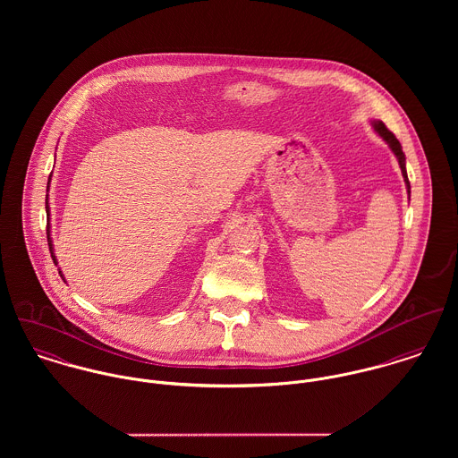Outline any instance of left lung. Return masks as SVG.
I'll list each match as a JSON object with an SVG mask.
<instances>
[{
    "instance_id": "obj_1",
    "label": "left lung",
    "mask_w": 458,
    "mask_h": 458,
    "mask_svg": "<svg viewBox=\"0 0 458 458\" xmlns=\"http://www.w3.org/2000/svg\"><path fill=\"white\" fill-rule=\"evenodd\" d=\"M372 125H374V131H377V133L388 142V146L392 148V151L394 153L396 160H398V165H400V169H402V176H403L407 192L411 194V185H409V178H407V171H405V155H403V151H402V146H400L398 139L393 135L392 131L386 129V125H385L383 122H372Z\"/></svg>"
}]
</instances>
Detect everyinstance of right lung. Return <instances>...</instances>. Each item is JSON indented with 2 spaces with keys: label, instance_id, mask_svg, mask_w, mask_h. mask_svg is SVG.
I'll use <instances>...</instances> for the list:
<instances>
[{
  "label": "right lung",
  "instance_id": "obj_1",
  "mask_svg": "<svg viewBox=\"0 0 458 458\" xmlns=\"http://www.w3.org/2000/svg\"><path fill=\"white\" fill-rule=\"evenodd\" d=\"M49 182H51V176H49ZM46 211L49 213V202H47V199H46ZM47 242H49V250H51V258H53V261L56 262V256H55V250H53V240H51V231H49V224H47ZM60 275H62V271H60ZM64 276V275H62Z\"/></svg>",
  "mask_w": 458,
  "mask_h": 458
}]
</instances>
